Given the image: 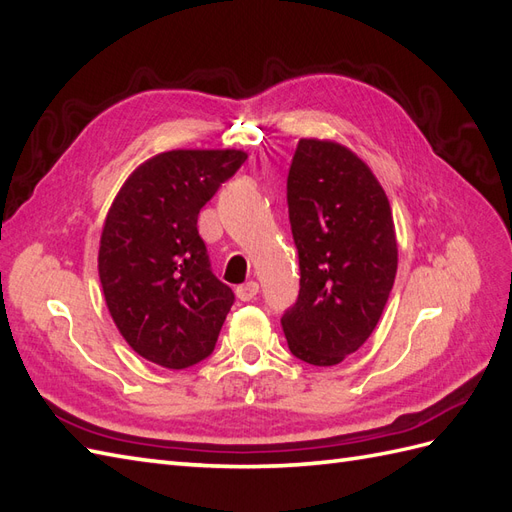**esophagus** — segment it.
I'll list each match as a JSON object with an SVG mask.
<instances>
[{
	"instance_id": "obj_1",
	"label": "esophagus",
	"mask_w": 512,
	"mask_h": 512,
	"mask_svg": "<svg viewBox=\"0 0 512 512\" xmlns=\"http://www.w3.org/2000/svg\"><path fill=\"white\" fill-rule=\"evenodd\" d=\"M258 295V282H245L241 286H236V297L241 302H252V299Z\"/></svg>"
}]
</instances>
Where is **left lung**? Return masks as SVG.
Here are the masks:
<instances>
[{"instance_id": "8db88e82", "label": "left lung", "mask_w": 512, "mask_h": 512, "mask_svg": "<svg viewBox=\"0 0 512 512\" xmlns=\"http://www.w3.org/2000/svg\"><path fill=\"white\" fill-rule=\"evenodd\" d=\"M299 295L282 315L295 358L332 367L376 330L397 273L389 197L350 147L302 139L286 180Z\"/></svg>"}]
</instances>
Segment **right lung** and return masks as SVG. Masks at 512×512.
I'll return each mask as SVG.
<instances>
[{
  "label": "right lung",
  "instance_id": "1",
  "mask_svg": "<svg viewBox=\"0 0 512 512\" xmlns=\"http://www.w3.org/2000/svg\"><path fill=\"white\" fill-rule=\"evenodd\" d=\"M247 158L241 149H171L136 167L112 202L97 269L110 317L149 363L186 369L213 354L234 304L210 271L197 215Z\"/></svg>",
  "mask_w": 512,
  "mask_h": 512
}]
</instances>
